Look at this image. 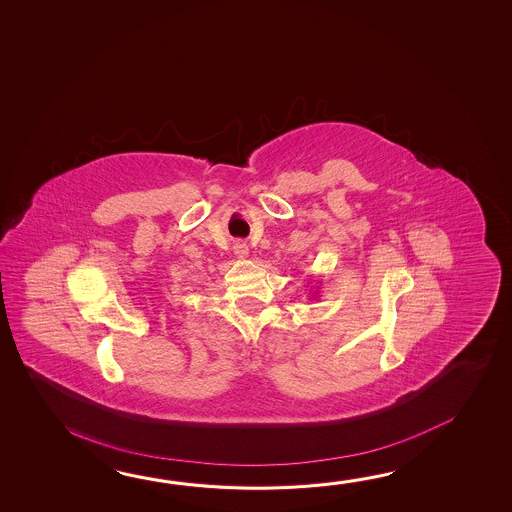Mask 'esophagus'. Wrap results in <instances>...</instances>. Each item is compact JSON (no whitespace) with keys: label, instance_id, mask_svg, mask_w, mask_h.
Here are the masks:
<instances>
[{"label":"esophagus","instance_id":"obj_1","mask_svg":"<svg viewBox=\"0 0 512 512\" xmlns=\"http://www.w3.org/2000/svg\"><path fill=\"white\" fill-rule=\"evenodd\" d=\"M234 253L239 257V259H246L248 255H250V250H248V244L246 243H235Z\"/></svg>","mask_w":512,"mask_h":512}]
</instances>
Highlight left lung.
Here are the masks:
<instances>
[{
  "label": "left lung",
  "mask_w": 512,
  "mask_h": 512,
  "mask_svg": "<svg viewBox=\"0 0 512 512\" xmlns=\"http://www.w3.org/2000/svg\"><path fill=\"white\" fill-rule=\"evenodd\" d=\"M316 293H318V291H314L313 298H316Z\"/></svg>",
  "instance_id": "left-lung-1"
}]
</instances>
